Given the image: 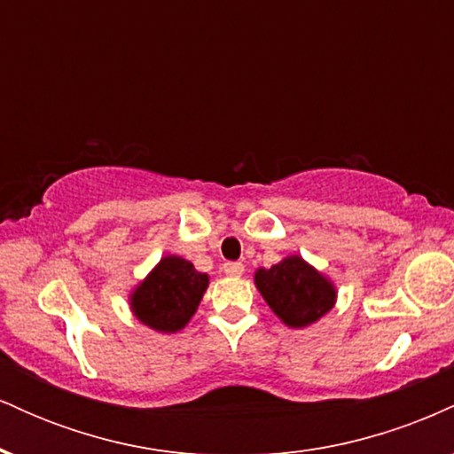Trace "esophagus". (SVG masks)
Listing matches in <instances>:
<instances>
[{
  "mask_svg": "<svg viewBox=\"0 0 454 454\" xmlns=\"http://www.w3.org/2000/svg\"><path fill=\"white\" fill-rule=\"evenodd\" d=\"M222 269H223V273L231 275V278H241L243 270H245L243 262H223Z\"/></svg>",
  "mask_w": 454,
  "mask_h": 454,
  "instance_id": "esophagus-1",
  "label": "esophagus"
}]
</instances>
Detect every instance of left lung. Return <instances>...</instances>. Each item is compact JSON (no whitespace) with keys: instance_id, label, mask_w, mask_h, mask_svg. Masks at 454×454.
I'll use <instances>...</instances> for the list:
<instances>
[{"instance_id":"obj_1","label":"left lung","mask_w":454,"mask_h":454,"mask_svg":"<svg viewBox=\"0 0 454 454\" xmlns=\"http://www.w3.org/2000/svg\"><path fill=\"white\" fill-rule=\"evenodd\" d=\"M256 286L270 309L288 326L316 322L335 303V290L303 258L290 256L270 269H260Z\"/></svg>"}]
</instances>
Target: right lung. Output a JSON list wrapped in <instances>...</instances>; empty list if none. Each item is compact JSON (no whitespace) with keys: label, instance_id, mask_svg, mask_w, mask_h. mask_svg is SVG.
I'll return each instance as SVG.
<instances>
[{"label":"right lung","instance_id":"add662e5","mask_svg":"<svg viewBox=\"0 0 454 454\" xmlns=\"http://www.w3.org/2000/svg\"><path fill=\"white\" fill-rule=\"evenodd\" d=\"M209 278L179 256H166L132 294L140 322L161 333H175L194 316Z\"/></svg>","mask_w":454,"mask_h":454}]
</instances>
